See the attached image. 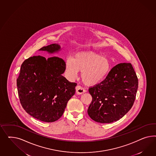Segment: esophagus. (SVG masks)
<instances>
[{
    "label": "esophagus",
    "instance_id": "obj_1",
    "mask_svg": "<svg viewBox=\"0 0 156 156\" xmlns=\"http://www.w3.org/2000/svg\"><path fill=\"white\" fill-rule=\"evenodd\" d=\"M86 92V90L82 88L80 86L78 85L76 87V93L78 94H83Z\"/></svg>",
    "mask_w": 156,
    "mask_h": 156
}]
</instances>
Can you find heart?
Here are the masks:
<instances>
[{
	"label": "heart",
	"mask_w": 156,
	"mask_h": 156,
	"mask_svg": "<svg viewBox=\"0 0 156 156\" xmlns=\"http://www.w3.org/2000/svg\"><path fill=\"white\" fill-rule=\"evenodd\" d=\"M65 69L67 75L74 79L81 71V78L86 85H97L108 74L111 69L109 60L92 51L77 52L66 59Z\"/></svg>",
	"instance_id": "obj_1"
}]
</instances>
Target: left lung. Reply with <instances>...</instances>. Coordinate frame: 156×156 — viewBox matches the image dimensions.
<instances>
[{
  "label": "left lung",
  "instance_id": "1",
  "mask_svg": "<svg viewBox=\"0 0 156 156\" xmlns=\"http://www.w3.org/2000/svg\"><path fill=\"white\" fill-rule=\"evenodd\" d=\"M138 85L131 63H121L114 66L103 81L89 89L92 96L87 110L90 118L103 123L122 118L133 105Z\"/></svg>",
  "mask_w": 156,
  "mask_h": 156
}]
</instances>
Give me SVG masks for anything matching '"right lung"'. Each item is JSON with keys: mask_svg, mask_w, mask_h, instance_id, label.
Returning <instances> with one entry per match:
<instances>
[{"mask_svg": "<svg viewBox=\"0 0 156 156\" xmlns=\"http://www.w3.org/2000/svg\"><path fill=\"white\" fill-rule=\"evenodd\" d=\"M39 50L54 54L61 46L52 44ZM65 70V62L59 57L34 56L23 62L16 83L20 104L28 114L46 122L61 117L77 85L62 76Z\"/></svg>", "mask_w": 156, "mask_h": 156, "instance_id": "right-lung-1", "label": "right lung"}]
</instances>
